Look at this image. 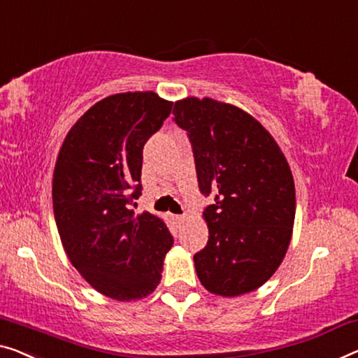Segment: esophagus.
I'll list each match as a JSON object with an SVG mask.
<instances>
[{"label": "esophagus", "mask_w": 358, "mask_h": 358, "mask_svg": "<svg viewBox=\"0 0 358 358\" xmlns=\"http://www.w3.org/2000/svg\"><path fill=\"white\" fill-rule=\"evenodd\" d=\"M175 220H177V223H185V220H186V217L185 215H175Z\"/></svg>", "instance_id": "34e87169"}]
</instances>
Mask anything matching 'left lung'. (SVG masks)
I'll list each match as a JSON object with an SVG mask.
<instances>
[{"label": "left lung", "instance_id": "obj_1", "mask_svg": "<svg viewBox=\"0 0 358 358\" xmlns=\"http://www.w3.org/2000/svg\"><path fill=\"white\" fill-rule=\"evenodd\" d=\"M193 148L209 241L194 254L202 286L233 297L257 289L278 268L296 215L294 180L280 146L248 112L210 98L173 106Z\"/></svg>", "mask_w": 358, "mask_h": 358}]
</instances>
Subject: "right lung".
Wrapping results in <instances>:
<instances>
[{"label": "right lung", "mask_w": 358, "mask_h": 358, "mask_svg": "<svg viewBox=\"0 0 358 358\" xmlns=\"http://www.w3.org/2000/svg\"><path fill=\"white\" fill-rule=\"evenodd\" d=\"M172 112L152 92L112 94L67 133L52 178V209L67 257L101 294L131 301L156 289L173 238L136 215L143 148Z\"/></svg>", "instance_id": "obj_1"}]
</instances>
